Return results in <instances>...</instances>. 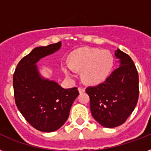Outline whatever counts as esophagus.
<instances>
[{
    "label": "esophagus",
    "instance_id": "1",
    "mask_svg": "<svg viewBox=\"0 0 151 151\" xmlns=\"http://www.w3.org/2000/svg\"><path fill=\"white\" fill-rule=\"evenodd\" d=\"M78 89V92H80V93H83V92H85V88H81V87H79Z\"/></svg>",
    "mask_w": 151,
    "mask_h": 151
}]
</instances>
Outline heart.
Returning a JSON list of instances; mask_svg holds the SVG:
<instances>
[{"instance_id":"1","label":"heart","mask_w":151,"mask_h":151,"mask_svg":"<svg viewBox=\"0 0 151 151\" xmlns=\"http://www.w3.org/2000/svg\"><path fill=\"white\" fill-rule=\"evenodd\" d=\"M114 66V57L109 51L84 48L72 52L69 63L62 65L66 77L75 78V71H81L83 81L98 85L107 78Z\"/></svg>"}]
</instances>
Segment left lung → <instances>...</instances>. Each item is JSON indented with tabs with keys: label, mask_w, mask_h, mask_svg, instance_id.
Wrapping results in <instances>:
<instances>
[{
	"label": "left lung",
	"mask_w": 151,
	"mask_h": 151,
	"mask_svg": "<svg viewBox=\"0 0 151 151\" xmlns=\"http://www.w3.org/2000/svg\"><path fill=\"white\" fill-rule=\"evenodd\" d=\"M114 55L119 67L104 82L86 88L92 117L105 128L123 124L134 110L139 98V75L132 59L118 48Z\"/></svg>",
	"instance_id": "1"
}]
</instances>
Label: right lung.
Listing matches in <instances>:
<instances>
[{
	"instance_id": "right-lung-1",
	"label": "right lung",
	"mask_w": 151,
	"mask_h": 151,
	"mask_svg": "<svg viewBox=\"0 0 151 151\" xmlns=\"http://www.w3.org/2000/svg\"><path fill=\"white\" fill-rule=\"evenodd\" d=\"M61 41L34 48L18 63L13 75L15 104L25 119L36 129L51 132L61 128L69 117L77 88H63L44 78L37 63L60 49Z\"/></svg>"
}]
</instances>
